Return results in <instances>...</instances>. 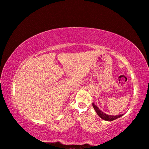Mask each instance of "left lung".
I'll return each instance as SVG.
<instances>
[{
  "label": "left lung",
  "mask_w": 149,
  "mask_h": 149,
  "mask_svg": "<svg viewBox=\"0 0 149 149\" xmlns=\"http://www.w3.org/2000/svg\"><path fill=\"white\" fill-rule=\"evenodd\" d=\"M93 107L94 108V109L95 110V112H97V114H98L100 118H102V120H104L105 121H108V122H111V121L115 120H116L117 118H119L120 117H122L123 114H120V115H116V116H112V115H108L107 114H105L104 112H102L100 110L98 107H97L94 103H93Z\"/></svg>",
  "instance_id": "1"
}]
</instances>
